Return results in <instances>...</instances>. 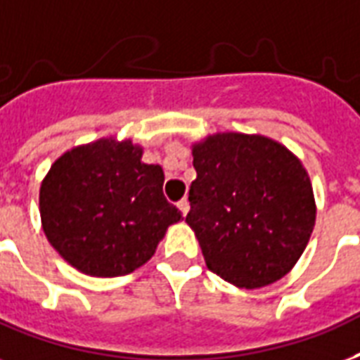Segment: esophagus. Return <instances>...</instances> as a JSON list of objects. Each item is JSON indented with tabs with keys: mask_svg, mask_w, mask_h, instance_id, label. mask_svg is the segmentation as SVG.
Returning <instances> with one entry per match:
<instances>
[{
	"mask_svg": "<svg viewBox=\"0 0 360 360\" xmlns=\"http://www.w3.org/2000/svg\"><path fill=\"white\" fill-rule=\"evenodd\" d=\"M177 207H179V211L183 213V215H186V213H188V210H191V204H188V200L183 198L177 202Z\"/></svg>",
	"mask_w": 360,
	"mask_h": 360,
	"instance_id": "34e87169",
	"label": "esophagus"
}]
</instances>
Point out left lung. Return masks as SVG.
I'll list each match as a JSON object with an SVG mask.
<instances>
[{
	"instance_id": "8db88e82",
	"label": "left lung",
	"mask_w": 360,
	"mask_h": 360,
	"mask_svg": "<svg viewBox=\"0 0 360 360\" xmlns=\"http://www.w3.org/2000/svg\"><path fill=\"white\" fill-rule=\"evenodd\" d=\"M192 156L186 223L207 268L241 289L283 278L315 224L314 191L300 160L268 137L245 134L207 137Z\"/></svg>"
}]
</instances>
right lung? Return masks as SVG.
I'll use <instances>...</instances> for the list:
<instances>
[{
  "instance_id": "right-lung-1",
  "label": "right lung",
  "mask_w": 360,
  "mask_h": 360,
  "mask_svg": "<svg viewBox=\"0 0 360 360\" xmlns=\"http://www.w3.org/2000/svg\"><path fill=\"white\" fill-rule=\"evenodd\" d=\"M131 141L68 150L39 192L41 223L51 245L82 274L126 276L155 255L181 211L169 204L158 164H143Z\"/></svg>"
}]
</instances>
